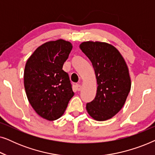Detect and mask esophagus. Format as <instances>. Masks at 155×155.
Returning <instances> with one entry per match:
<instances>
[{
	"label": "esophagus",
	"instance_id": "1",
	"mask_svg": "<svg viewBox=\"0 0 155 155\" xmlns=\"http://www.w3.org/2000/svg\"><path fill=\"white\" fill-rule=\"evenodd\" d=\"M76 89H77L78 91L81 90V89H82L81 84H76Z\"/></svg>",
	"mask_w": 155,
	"mask_h": 155
}]
</instances>
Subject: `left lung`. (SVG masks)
<instances>
[{
	"label": "left lung",
	"instance_id": "left-lung-1",
	"mask_svg": "<svg viewBox=\"0 0 155 155\" xmlns=\"http://www.w3.org/2000/svg\"><path fill=\"white\" fill-rule=\"evenodd\" d=\"M80 48L92 62L98 84L94 99L87 104V111L96 120L110 119L122 109L130 92L128 65L117 48L110 44L84 41Z\"/></svg>",
	"mask_w": 155,
	"mask_h": 155
}]
</instances>
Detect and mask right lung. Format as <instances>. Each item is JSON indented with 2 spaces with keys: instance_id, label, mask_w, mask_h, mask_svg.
Here are the masks:
<instances>
[{
  "instance_id": "add662e5",
  "label": "right lung",
  "mask_w": 155,
  "mask_h": 155,
  "mask_svg": "<svg viewBox=\"0 0 155 155\" xmlns=\"http://www.w3.org/2000/svg\"><path fill=\"white\" fill-rule=\"evenodd\" d=\"M73 45L63 39L46 42L27 59L24 85L29 102L44 119L62 116L74 96L70 78L63 70Z\"/></svg>"
}]
</instances>
